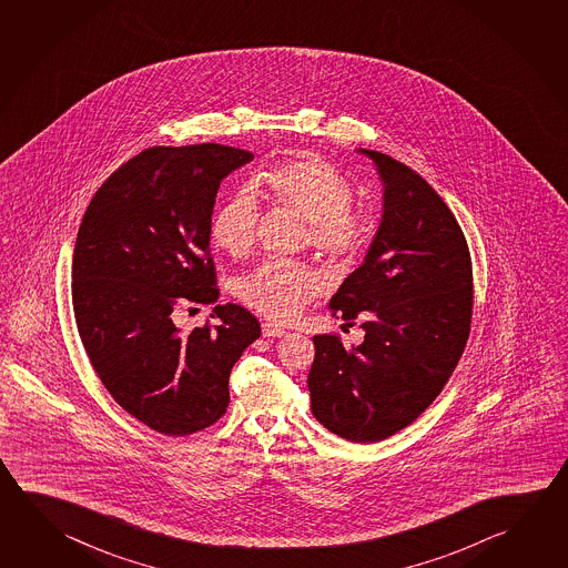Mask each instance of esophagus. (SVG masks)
<instances>
[{
  "label": "esophagus",
  "instance_id": "34e87169",
  "mask_svg": "<svg viewBox=\"0 0 568 568\" xmlns=\"http://www.w3.org/2000/svg\"><path fill=\"white\" fill-rule=\"evenodd\" d=\"M261 331H263V337H283V335H287L285 328L280 327L277 323H271V321H265L261 325Z\"/></svg>",
  "mask_w": 568,
  "mask_h": 568
}]
</instances>
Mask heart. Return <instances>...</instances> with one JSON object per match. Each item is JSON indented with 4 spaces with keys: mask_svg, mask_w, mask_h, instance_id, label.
<instances>
[{
    "mask_svg": "<svg viewBox=\"0 0 568 568\" xmlns=\"http://www.w3.org/2000/svg\"><path fill=\"white\" fill-rule=\"evenodd\" d=\"M275 207L308 223V241L335 267H348L367 251L373 223L351 211L353 187L341 171L317 155H303L261 171L247 187L233 191L213 211L210 240L233 260L250 257L255 247L260 203L254 193ZM323 287L315 270L301 263L267 261L237 281V297L273 321L295 317Z\"/></svg>",
    "mask_w": 568,
    "mask_h": 568,
    "instance_id": "obj_1",
    "label": "heart"
}]
</instances>
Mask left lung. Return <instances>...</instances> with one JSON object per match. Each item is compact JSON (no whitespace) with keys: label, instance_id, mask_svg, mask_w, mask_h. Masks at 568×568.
<instances>
[{"label":"left lung","instance_id":"left-lung-1","mask_svg":"<svg viewBox=\"0 0 568 568\" xmlns=\"http://www.w3.org/2000/svg\"><path fill=\"white\" fill-rule=\"evenodd\" d=\"M375 163L383 215L367 255L328 301L365 331L361 345L315 335L311 410L351 443H377L438 397L467 345L473 267L467 240L427 181L385 153Z\"/></svg>","mask_w":568,"mask_h":568}]
</instances>
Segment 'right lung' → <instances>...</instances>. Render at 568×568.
<instances>
[{"mask_svg": "<svg viewBox=\"0 0 568 568\" xmlns=\"http://www.w3.org/2000/svg\"><path fill=\"white\" fill-rule=\"evenodd\" d=\"M251 160L217 143L145 150L101 185L78 231L71 298L85 353L111 397L170 437L225 415L231 368L261 335L233 303L185 333L171 315L220 298L210 220L221 181Z\"/></svg>", "mask_w": 568, "mask_h": 568, "instance_id": "1", "label": "right lung"}]
</instances>
